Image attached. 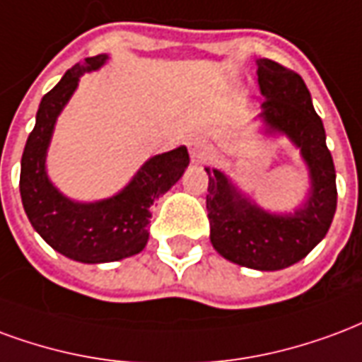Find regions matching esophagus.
I'll return each mask as SVG.
<instances>
[{
    "label": "esophagus",
    "mask_w": 362,
    "mask_h": 362,
    "mask_svg": "<svg viewBox=\"0 0 362 362\" xmlns=\"http://www.w3.org/2000/svg\"><path fill=\"white\" fill-rule=\"evenodd\" d=\"M212 148L204 136H194L189 141V154H191L192 163H202L210 156Z\"/></svg>",
    "instance_id": "esophagus-1"
}]
</instances>
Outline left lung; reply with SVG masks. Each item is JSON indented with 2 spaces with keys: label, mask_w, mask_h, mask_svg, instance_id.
<instances>
[{
  "label": "left lung",
  "mask_w": 362,
  "mask_h": 362,
  "mask_svg": "<svg viewBox=\"0 0 362 362\" xmlns=\"http://www.w3.org/2000/svg\"><path fill=\"white\" fill-rule=\"evenodd\" d=\"M264 96L257 119L266 136H287L308 170V192L293 212H268L250 200L221 170L208 173L210 241L233 264L260 272L284 270L307 257L326 237L337 206L336 168L326 131L307 84L272 59H257Z\"/></svg>",
  "instance_id": "8db88e82"
}]
</instances>
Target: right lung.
Instances as JSON below:
<instances>
[{
	"label": "right lung",
	"mask_w": 362,
	"mask_h": 362,
	"mask_svg": "<svg viewBox=\"0 0 362 362\" xmlns=\"http://www.w3.org/2000/svg\"><path fill=\"white\" fill-rule=\"evenodd\" d=\"M105 62L107 54L86 57L42 98L36 125L21 160L18 189L33 228L52 249L83 264L115 262L139 255L148 243L150 208L177 183L189 165L185 146L152 156L119 192L94 202L69 199L52 183L46 158L57 117L75 94L81 76L98 71Z\"/></svg>",
	"instance_id": "1"
}]
</instances>
